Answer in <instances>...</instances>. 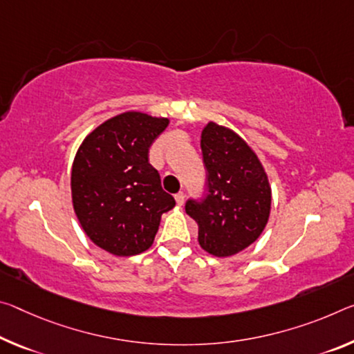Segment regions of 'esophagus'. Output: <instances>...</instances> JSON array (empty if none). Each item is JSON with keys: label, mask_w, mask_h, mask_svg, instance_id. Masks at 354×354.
Instances as JSON below:
<instances>
[{"label": "esophagus", "mask_w": 354, "mask_h": 354, "mask_svg": "<svg viewBox=\"0 0 354 354\" xmlns=\"http://www.w3.org/2000/svg\"><path fill=\"white\" fill-rule=\"evenodd\" d=\"M175 200H176L178 205H183L184 200H186V195H184V192H178V194L175 195Z\"/></svg>", "instance_id": "esophagus-1"}]
</instances>
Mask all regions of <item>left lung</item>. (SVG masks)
Returning a JSON list of instances; mask_svg holds the SVG:
<instances>
[{"label":"left lung","mask_w":354,"mask_h":354,"mask_svg":"<svg viewBox=\"0 0 354 354\" xmlns=\"http://www.w3.org/2000/svg\"><path fill=\"white\" fill-rule=\"evenodd\" d=\"M206 194L189 198L186 212L197 222L201 249L214 257L238 254L265 230L271 187L265 168L248 143L230 129L207 122L201 132Z\"/></svg>","instance_id":"left-lung-1"}]
</instances>
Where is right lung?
I'll return each instance as SVG.
<instances>
[{
    "label": "right lung",
    "instance_id": "add662e5",
    "mask_svg": "<svg viewBox=\"0 0 354 354\" xmlns=\"http://www.w3.org/2000/svg\"><path fill=\"white\" fill-rule=\"evenodd\" d=\"M167 118L127 111L83 140L72 165V203L82 228L110 254L131 257L151 248L160 216L175 206L149 164V147Z\"/></svg>",
    "mask_w": 354,
    "mask_h": 354
}]
</instances>
